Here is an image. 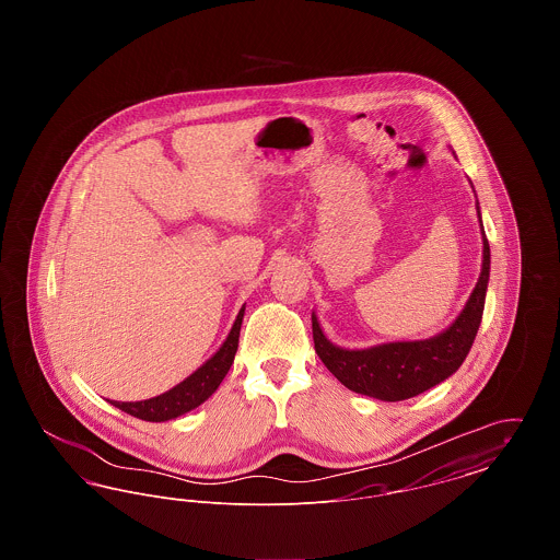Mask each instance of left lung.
I'll return each mask as SVG.
<instances>
[{"label":"left lung","instance_id":"1","mask_svg":"<svg viewBox=\"0 0 560 560\" xmlns=\"http://www.w3.org/2000/svg\"><path fill=\"white\" fill-rule=\"evenodd\" d=\"M489 265L491 252L482 231V268L479 281L457 319L445 331L428 340L347 350L331 345L323 336L317 315L313 313V340L320 361L352 393L390 402L422 395L428 388L441 384L452 373L457 372L466 354L470 352L482 319Z\"/></svg>","mask_w":560,"mask_h":560}]
</instances>
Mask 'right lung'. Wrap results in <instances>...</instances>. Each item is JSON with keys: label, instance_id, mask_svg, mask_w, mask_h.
I'll use <instances>...</instances> for the list:
<instances>
[{"label": "right lung", "instance_id": "add662e5", "mask_svg": "<svg viewBox=\"0 0 560 560\" xmlns=\"http://www.w3.org/2000/svg\"><path fill=\"white\" fill-rule=\"evenodd\" d=\"M243 313H245V304L241 306L240 315L233 323L229 338L224 340L222 347L218 348V352L213 354L212 359H208L197 372L190 373L187 380L176 384L172 390L163 393L160 397H153V399L136 400V402L110 400V405H115L117 409L130 413L138 420H147V422L174 420L190 409L199 407L203 400L212 397L215 388L220 386V382L224 380V375L229 373L233 361H235V352L240 347Z\"/></svg>", "mask_w": 560, "mask_h": 560}]
</instances>
